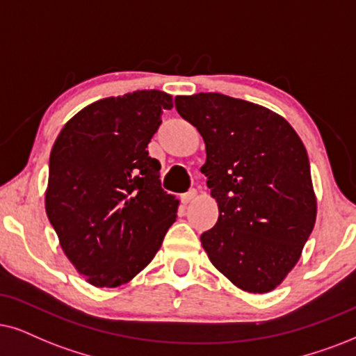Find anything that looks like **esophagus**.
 <instances>
[{
	"mask_svg": "<svg viewBox=\"0 0 356 356\" xmlns=\"http://www.w3.org/2000/svg\"><path fill=\"white\" fill-rule=\"evenodd\" d=\"M195 197H197V191H188L187 193H182L181 200H182V204H191Z\"/></svg>",
	"mask_w": 356,
	"mask_h": 356,
	"instance_id": "obj_1",
	"label": "esophagus"
}]
</instances>
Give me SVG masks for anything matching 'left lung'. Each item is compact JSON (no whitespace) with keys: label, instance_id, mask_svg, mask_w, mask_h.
Returning <instances> with one entry per match:
<instances>
[{"label":"left lung","instance_id":"left-lung-1","mask_svg":"<svg viewBox=\"0 0 356 356\" xmlns=\"http://www.w3.org/2000/svg\"><path fill=\"white\" fill-rule=\"evenodd\" d=\"M174 103L205 143L200 170L218 205L217 223L200 236L209 259L241 291L276 289L317 217L302 141L281 115L240 98L197 93Z\"/></svg>","mask_w":356,"mask_h":356}]
</instances>
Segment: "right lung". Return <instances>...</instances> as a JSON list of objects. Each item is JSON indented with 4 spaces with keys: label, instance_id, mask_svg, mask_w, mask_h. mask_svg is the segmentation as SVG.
<instances>
[{
    "label": "right lung",
    "instance_id": "1",
    "mask_svg": "<svg viewBox=\"0 0 356 356\" xmlns=\"http://www.w3.org/2000/svg\"><path fill=\"white\" fill-rule=\"evenodd\" d=\"M172 97L138 90L85 106L49 159L46 213L62 250L95 287L126 284L151 263L179 200L161 188L147 145Z\"/></svg>",
    "mask_w": 356,
    "mask_h": 356
}]
</instances>
